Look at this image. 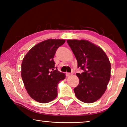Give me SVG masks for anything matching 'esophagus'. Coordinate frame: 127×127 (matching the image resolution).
<instances>
[{
	"mask_svg": "<svg viewBox=\"0 0 127 127\" xmlns=\"http://www.w3.org/2000/svg\"><path fill=\"white\" fill-rule=\"evenodd\" d=\"M72 73H66V77H69L70 76H72Z\"/></svg>",
	"mask_w": 127,
	"mask_h": 127,
	"instance_id": "1",
	"label": "esophagus"
}]
</instances>
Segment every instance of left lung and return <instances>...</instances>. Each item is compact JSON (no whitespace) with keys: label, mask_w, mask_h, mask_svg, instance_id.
Instances as JSON below:
<instances>
[{"label":"left lung","mask_w":127,"mask_h":127,"mask_svg":"<svg viewBox=\"0 0 127 127\" xmlns=\"http://www.w3.org/2000/svg\"><path fill=\"white\" fill-rule=\"evenodd\" d=\"M76 57L78 68V85L74 89L77 98L85 103L96 101L104 94L110 78L111 64L106 54L99 46L85 40H68Z\"/></svg>","instance_id":"8db88e82"}]
</instances>
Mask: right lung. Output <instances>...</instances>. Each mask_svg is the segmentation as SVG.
I'll return each mask as SVG.
<instances>
[{"instance_id": "1", "label": "right lung", "mask_w": 127, "mask_h": 127, "mask_svg": "<svg viewBox=\"0 0 127 127\" xmlns=\"http://www.w3.org/2000/svg\"><path fill=\"white\" fill-rule=\"evenodd\" d=\"M65 40L48 39L30 49L22 63L21 76L29 95L36 101L48 103L57 97V86L65 74L55 67L56 51Z\"/></svg>"}]
</instances>
